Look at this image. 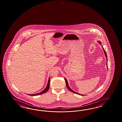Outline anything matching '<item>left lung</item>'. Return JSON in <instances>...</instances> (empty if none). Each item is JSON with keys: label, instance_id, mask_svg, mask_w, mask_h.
I'll use <instances>...</instances> for the list:
<instances>
[{"label": "left lung", "instance_id": "obj_1", "mask_svg": "<svg viewBox=\"0 0 122 122\" xmlns=\"http://www.w3.org/2000/svg\"><path fill=\"white\" fill-rule=\"evenodd\" d=\"M99 42V43L100 44H101V43L100 42ZM103 49H104V54H105V56L106 57V58L107 59V54H106V51H105V50H104V49L103 48ZM65 80L66 83V86H67V89L70 90V91H71V92H74V93H76V94H79V95H81V94H79V93H78L77 92H74V91H73V90H72L70 88V87L69 86L68 84V83H67V81L66 80V79L65 78Z\"/></svg>", "mask_w": 122, "mask_h": 122}]
</instances>
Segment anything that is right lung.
Returning <instances> with one entry per match:
<instances>
[{"mask_svg":"<svg viewBox=\"0 0 122 122\" xmlns=\"http://www.w3.org/2000/svg\"><path fill=\"white\" fill-rule=\"evenodd\" d=\"M50 78H49V79H48V84H47V86H46V88L43 91H42L41 92H39V93H36V94H28V95H30V96H36V95H41V94H43V93H44L45 92H47V91H48V90L49 89V85H50Z\"/></svg>","mask_w":122,"mask_h":122,"instance_id":"1","label":"right lung"}]
</instances>
